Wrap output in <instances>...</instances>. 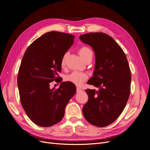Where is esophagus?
<instances>
[{
  "label": "esophagus",
  "mask_w": 150,
  "mask_h": 150,
  "mask_svg": "<svg viewBox=\"0 0 150 150\" xmlns=\"http://www.w3.org/2000/svg\"><path fill=\"white\" fill-rule=\"evenodd\" d=\"M83 91L80 89V88H76V92H78V93H79V92H82Z\"/></svg>",
  "instance_id": "obj_1"
}]
</instances>
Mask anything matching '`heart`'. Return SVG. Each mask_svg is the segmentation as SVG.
Instances as JSON below:
<instances>
[{
    "label": "heart",
    "instance_id": "1",
    "mask_svg": "<svg viewBox=\"0 0 150 150\" xmlns=\"http://www.w3.org/2000/svg\"><path fill=\"white\" fill-rule=\"evenodd\" d=\"M78 53H79L81 57L85 61H87L89 59H92L93 57V52L88 47H81L79 49V50H78ZM67 54L68 52H66L62 57L61 61V65L62 66H64L65 64V61L67 57ZM87 78L88 75L86 74L80 72H76V71H74V72H72L66 76V80L67 81L72 83L77 86L81 85L86 80Z\"/></svg>",
    "mask_w": 150,
    "mask_h": 150
}]
</instances>
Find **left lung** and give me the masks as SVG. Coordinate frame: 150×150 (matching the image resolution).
Wrapping results in <instances>:
<instances>
[{
    "instance_id": "8db88e82",
    "label": "left lung",
    "mask_w": 150,
    "mask_h": 150,
    "mask_svg": "<svg viewBox=\"0 0 150 150\" xmlns=\"http://www.w3.org/2000/svg\"><path fill=\"white\" fill-rule=\"evenodd\" d=\"M80 39L95 52V69L88 84L99 88L85 91L89 98L83 113L91 124L106 127L120 116L129 98L131 75L128 62L120 45L107 34L89 33L81 35Z\"/></svg>"
}]
</instances>
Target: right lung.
I'll return each instance as SVG.
<instances>
[{
    "label": "right lung",
    "mask_w": 150,
    "mask_h": 150,
    "mask_svg": "<svg viewBox=\"0 0 150 150\" xmlns=\"http://www.w3.org/2000/svg\"><path fill=\"white\" fill-rule=\"evenodd\" d=\"M74 38L58 31L46 33L31 43L23 56L18 76L21 103L30 119L40 127L59 122L76 92L71 82H61L57 89L50 88V82L62 81L58 74L61 59Z\"/></svg>",
    "instance_id": "obj_1"
}]
</instances>
